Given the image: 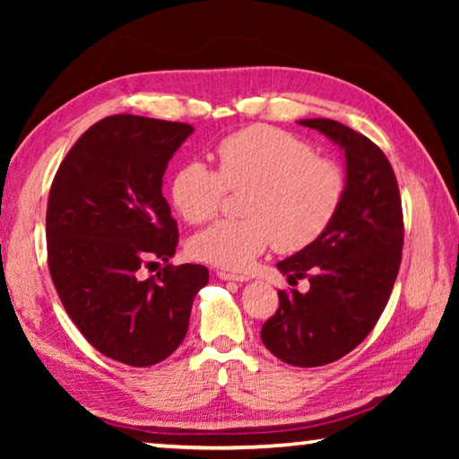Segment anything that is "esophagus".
Segmentation results:
<instances>
[{
    "label": "esophagus",
    "instance_id": "34e87169",
    "mask_svg": "<svg viewBox=\"0 0 459 459\" xmlns=\"http://www.w3.org/2000/svg\"><path fill=\"white\" fill-rule=\"evenodd\" d=\"M219 279H224V281H247L248 277L238 275V273H230V271H216Z\"/></svg>",
    "mask_w": 459,
    "mask_h": 459
}]
</instances>
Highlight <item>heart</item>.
Masks as SVG:
<instances>
[{
  "label": "heart",
  "instance_id": "b5f03b06",
  "mask_svg": "<svg viewBox=\"0 0 459 459\" xmlns=\"http://www.w3.org/2000/svg\"><path fill=\"white\" fill-rule=\"evenodd\" d=\"M214 160L216 169L202 161L178 168L169 198L186 222L200 224L221 211L227 190H247L243 219L214 222L190 240L194 259L222 269H248L271 243L281 253L316 243L346 194L336 161L316 155L306 139L263 123L224 135Z\"/></svg>",
  "mask_w": 459,
  "mask_h": 459
}]
</instances>
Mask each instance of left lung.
<instances>
[{
	"label": "left lung",
	"mask_w": 459,
	"mask_h": 459,
	"mask_svg": "<svg viewBox=\"0 0 459 459\" xmlns=\"http://www.w3.org/2000/svg\"><path fill=\"white\" fill-rule=\"evenodd\" d=\"M346 155V194L324 235L277 263L290 283L307 279L309 291L279 290L277 312L261 340L293 367H324L354 351L385 312L397 279L405 224L399 184L377 143L332 119H306Z\"/></svg>",
	"instance_id": "1"
}]
</instances>
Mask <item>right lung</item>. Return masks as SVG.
<instances>
[{
  "label": "right lung",
  "mask_w": 459,
  "mask_h": 459,
  "mask_svg": "<svg viewBox=\"0 0 459 459\" xmlns=\"http://www.w3.org/2000/svg\"><path fill=\"white\" fill-rule=\"evenodd\" d=\"M188 123L111 115L79 137L54 176L46 208L48 269L58 298L92 348L129 367L168 359L188 332L204 265L138 269L176 253L178 222L161 178Z\"/></svg>",
  "instance_id": "1"
}]
</instances>
